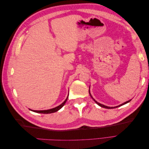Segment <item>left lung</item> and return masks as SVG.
I'll use <instances>...</instances> for the list:
<instances>
[{
  "instance_id": "left-lung-1",
  "label": "left lung",
  "mask_w": 149,
  "mask_h": 149,
  "mask_svg": "<svg viewBox=\"0 0 149 149\" xmlns=\"http://www.w3.org/2000/svg\"><path fill=\"white\" fill-rule=\"evenodd\" d=\"M89 94H90V96H91V97L93 98V100L96 102V104H97L100 106H101V107H104V108H106V109H112V108H115V107H119V106H123V105H124V104H127V102H130V100H129V101H126L125 102H124V103H123V104H120V105H119V106H116V107H108V106H104V105H103V104H100V103H99V102H97L96 101H95V100H94V99L93 97V96H91V93H90V91H89Z\"/></svg>"
}]
</instances>
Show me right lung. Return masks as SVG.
Returning <instances> with one entry per match:
<instances>
[{
  "instance_id": "1",
  "label": "right lung",
  "mask_w": 149,
  "mask_h": 149,
  "mask_svg": "<svg viewBox=\"0 0 149 149\" xmlns=\"http://www.w3.org/2000/svg\"><path fill=\"white\" fill-rule=\"evenodd\" d=\"M68 96L67 97V98L66 99V100L63 102L61 104H60V106H58L55 108H53V109H48V110H44V111H32L33 112H38V113H42V114H50V113H53V112H55L56 111H58V110H60L61 108L63 106L65 105V102H66L67 100H68Z\"/></svg>"
}]
</instances>
